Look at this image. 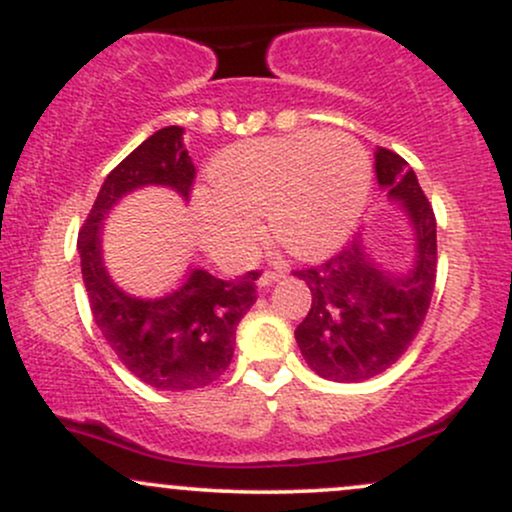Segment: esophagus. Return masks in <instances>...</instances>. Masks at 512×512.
<instances>
[{
    "label": "esophagus",
    "instance_id": "1",
    "mask_svg": "<svg viewBox=\"0 0 512 512\" xmlns=\"http://www.w3.org/2000/svg\"><path fill=\"white\" fill-rule=\"evenodd\" d=\"M281 276H284V272H274V269H267V272H262L260 279H257V284H260V289H264V286H272L274 281H279Z\"/></svg>",
    "mask_w": 512,
    "mask_h": 512
}]
</instances>
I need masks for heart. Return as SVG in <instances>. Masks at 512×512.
Instances as JSON below:
<instances>
[{"instance_id":"b5f03b06","label":"heart","mask_w":512,"mask_h":512,"mask_svg":"<svg viewBox=\"0 0 512 512\" xmlns=\"http://www.w3.org/2000/svg\"><path fill=\"white\" fill-rule=\"evenodd\" d=\"M370 178L366 149L344 132L250 139L211 163V192L197 195V214L219 255H248L257 240L255 216L267 214L274 243L313 260L351 236Z\"/></svg>"}]
</instances>
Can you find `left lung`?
Instances as JSON below:
<instances>
[{
  "mask_svg": "<svg viewBox=\"0 0 512 512\" xmlns=\"http://www.w3.org/2000/svg\"><path fill=\"white\" fill-rule=\"evenodd\" d=\"M375 175L414 226L416 260L409 272L378 267L361 233L330 260L293 272L313 296L296 342L308 366L337 383H361L399 361L424 325L436 289V214L414 170L395 151L378 146Z\"/></svg>",
  "mask_w": 512,
  "mask_h": 512,
  "instance_id": "1",
  "label": "left lung"
}]
</instances>
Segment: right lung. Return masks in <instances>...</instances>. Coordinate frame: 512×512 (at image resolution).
<instances>
[{"label":"right lung","mask_w":512,"mask_h":512,"mask_svg":"<svg viewBox=\"0 0 512 512\" xmlns=\"http://www.w3.org/2000/svg\"><path fill=\"white\" fill-rule=\"evenodd\" d=\"M195 166L182 127H163L110 170L79 231L81 274L98 330L129 373L156 390H197L226 373L240 317L257 301L260 272L223 281L192 269L180 289L163 298L120 291L101 260V226L122 197L144 185H166L190 197Z\"/></svg>","instance_id":"obj_1"}]
</instances>
